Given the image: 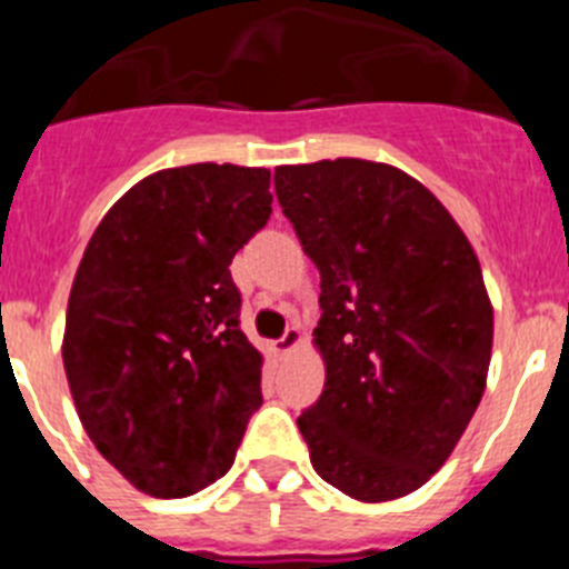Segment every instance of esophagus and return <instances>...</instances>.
Masks as SVG:
<instances>
[{"mask_svg":"<svg viewBox=\"0 0 569 569\" xmlns=\"http://www.w3.org/2000/svg\"><path fill=\"white\" fill-rule=\"evenodd\" d=\"M299 345H301L299 328H288V330H284V336H281V339L276 341V350H279V353H293V350Z\"/></svg>","mask_w":569,"mask_h":569,"instance_id":"obj_1","label":"esophagus"}]
</instances>
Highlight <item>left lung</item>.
Returning <instances> with one entry per match:
<instances>
[{
    "label": "left lung",
    "mask_w": 569,
    "mask_h": 569,
    "mask_svg": "<svg viewBox=\"0 0 569 569\" xmlns=\"http://www.w3.org/2000/svg\"><path fill=\"white\" fill-rule=\"evenodd\" d=\"M273 184L321 276L313 336L328 376L299 416L313 470L350 499H401L453 453L485 393L492 308L479 259L393 164H284Z\"/></svg>",
    "instance_id": "obj_1"
}]
</instances>
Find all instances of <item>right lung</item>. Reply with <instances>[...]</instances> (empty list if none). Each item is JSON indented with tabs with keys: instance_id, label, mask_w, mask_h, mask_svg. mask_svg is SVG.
<instances>
[{
	"instance_id": "obj_1",
	"label": "right lung",
	"mask_w": 569,
	"mask_h": 569,
	"mask_svg": "<svg viewBox=\"0 0 569 569\" xmlns=\"http://www.w3.org/2000/svg\"><path fill=\"white\" fill-rule=\"evenodd\" d=\"M270 170H159L104 213L70 288L62 361L84 433L136 490L184 499L230 470L261 407L230 261L264 224Z\"/></svg>"
}]
</instances>
